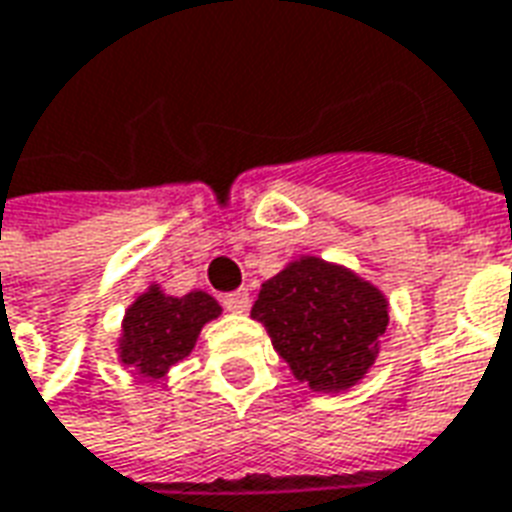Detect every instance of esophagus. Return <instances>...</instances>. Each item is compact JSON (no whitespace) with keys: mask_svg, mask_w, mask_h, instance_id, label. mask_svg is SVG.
<instances>
[{"mask_svg":"<svg viewBox=\"0 0 512 512\" xmlns=\"http://www.w3.org/2000/svg\"><path fill=\"white\" fill-rule=\"evenodd\" d=\"M223 305H226V311L231 313H245L251 308V292L248 289H237V292H231L223 297Z\"/></svg>","mask_w":512,"mask_h":512,"instance_id":"34e87169","label":"esophagus"}]
</instances>
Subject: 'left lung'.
<instances>
[{"instance_id":"obj_1","label":"left lung","mask_w":512,"mask_h":512,"mask_svg":"<svg viewBox=\"0 0 512 512\" xmlns=\"http://www.w3.org/2000/svg\"><path fill=\"white\" fill-rule=\"evenodd\" d=\"M251 316L311 393H343L374 368L390 300L346 264L300 253L261 283Z\"/></svg>"}]
</instances>
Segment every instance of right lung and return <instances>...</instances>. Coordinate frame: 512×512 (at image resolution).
Segmentation results:
<instances>
[{"label": "right lung", "instance_id": "right-lung-1", "mask_svg": "<svg viewBox=\"0 0 512 512\" xmlns=\"http://www.w3.org/2000/svg\"><path fill=\"white\" fill-rule=\"evenodd\" d=\"M220 302L212 294L193 292L174 297L160 283H149L122 316L117 357L147 382H158L171 365L185 360L199 341L201 327L220 316Z\"/></svg>", "mask_w": 512, "mask_h": 512}]
</instances>
